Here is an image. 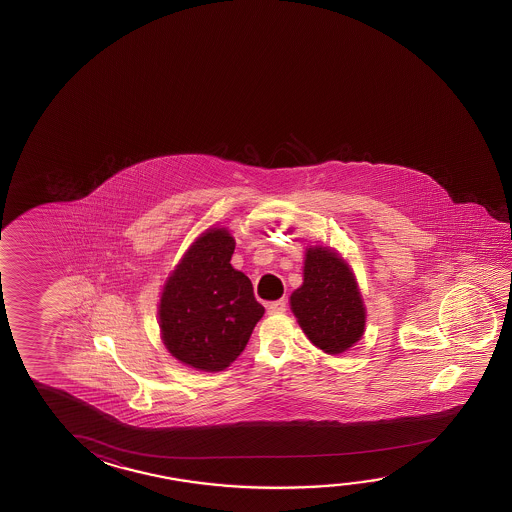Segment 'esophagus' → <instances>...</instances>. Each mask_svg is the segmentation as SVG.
Segmentation results:
<instances>
[{
  "label": "esophagus",
  "instance_id": "obj_1",
  "mask_svg": "<svg viewBox=\"0 0 512 512\" xmlns=\"http://www.w3.org/2000/svg\"><path fill=\"white\" fill-rule=\"evenodd\" d=\"M286 307H288V300H286V298H281V300L270 302L267 309L270 314H283L284 311H286Z\"/></svg>",
  "mask_w": 512,
  "mask_h": 512
}]
</instances>
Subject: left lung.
Wrapping results in <instances>:
<instances>
[{"label":"left lung","mask_w":512,"mask_h":512,"mask_svg":"<svg viewBox=\"0 0 512 512\" xmlns=\"http://www.w3.org/2000/svg\"><path fill=\"white\" fill-rule=\"evenodd\" d=\"M290 304L309 341L325 353H343L364 334L366 307L355 275L332 249H307L304 284Z\"/></svg>","instance_id":"1"}]
</instances>
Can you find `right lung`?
<instances>
[{"label": "right lung", "mask_w": 512, "mask_h": 512, "mask_svg": "<svg viewBox=\"0 0 512 512\" xmlns=\"http://www.w3.org/2000/svg\"><path fill=\"white\" fill-rule=\"evenodd\" d=\"M235 238L212 228L169 275L159 306L162 341L175 359L206 373L222 371L244 351L265 307L247 275L231 267Z\"/></svg>", "instance_id": "add662e5"}]
</instances>
